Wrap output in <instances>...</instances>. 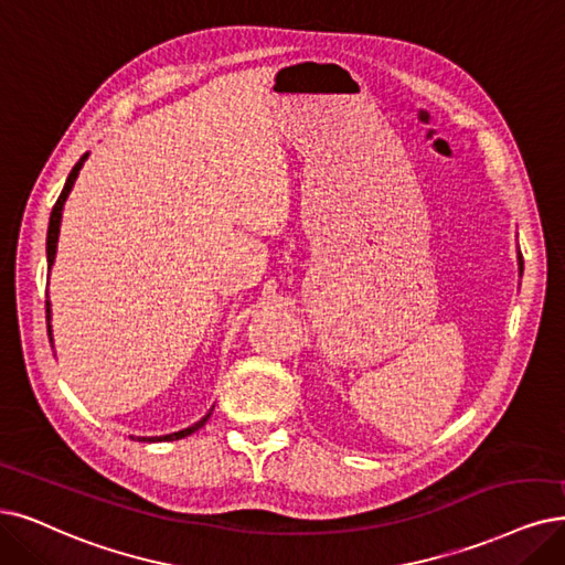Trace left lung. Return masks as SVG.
I'll use <instances>...</instances> for the list:
<instances>
[{
  "label": "left lung",
  "instance_id": "left-lung-1",
  "mask_svg": "<svg viewBox=\"0 0 565 565\" xmlns=\"http://www.w3.org/2000/svg\"><path fill=\"white\" fill-rule=\"evenodd\" d=\"M519 265H524V260H521V256H519Z\"/></svg>",
  "mask_w": 565,
  "mask_h": 565
}]
</instances>
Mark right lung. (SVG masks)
I'll return each mask as SVG.
<instances>
[{"label":"right lung","instance_id":"right-lung-1","mask_svg":"<svg viewBox=\"0 0 565 565\" xmlns=\"http://www.w3.org/2000/svg\"><path fill=\"white\" fill-rule=\"evenodd\" d=\"M86 160V156H83L76 164H74V170L70 172V177H67V183H65V188H62V193H60V198H57V202H55V206H53V212H51V223H49V239H46V256H49V269H51V265H53V260H55V248H57V235H60V218H62V204H65V200H67V195H70V191H72V185H74V181H76V177H78V170H81V162ZM51 321V305L46 302V323ZM49 338H51V326H49ZM209 416H212V412H209L202 422H198L195 426H191V428H185V430H179V433H172V435H164V437H151L153 443H162V440H181V437H188L191 433H195L198 428H202L204 424H206V419ZM141 440V437H139ZM146 440V437H143Z\"/></svg>","mask_w":565,"mask_h":565}]
</instances>
